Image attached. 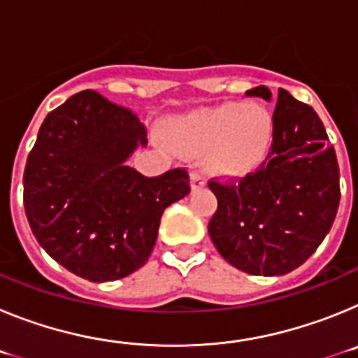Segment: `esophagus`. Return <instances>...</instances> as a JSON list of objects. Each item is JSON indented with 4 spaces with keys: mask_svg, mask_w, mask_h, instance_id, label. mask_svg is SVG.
<instances>
[{
    "mask_svg": "<svg viewBox=\"0 0 358 358\" xmlns=\"http://www.w3.org/2000/svg\"><path fill=\"white\" fill-rule=\"evenodd\" d=\"M204 185H206V182H204V179L201 177V173H192V189H201L204 188Z\"/></svg>",
    "mask_w": 358,
    "mask_h": 358,
    "instance_id": "34e87169",
    "label": "esophagus"
}]
</instances>
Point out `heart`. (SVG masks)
I'll return each mask as SVG.
<instances>
[{"instance_id": "heart-1", "label": "heart", "mask_w": 358, "mask_h": 358, "mask_svg": "<svg viewBox=\"0 0 358 358\" xmlns=\"http://www.w3.org/2000/svg\"><path fill=\"white\" fill-rule=\"evenodd\" d=\"M274 120L265 107L224 102L182 116L170 127V140L186 154L208 152V169L217 176L240 179L267 157Z\"/></svg>"}]
</instances>
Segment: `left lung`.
<instances>
[{
	"label": "left lung",
	"instance_id": "1",
	"mask_svg": "<svg viewBox=\"0 0 358 358\" xmlns=\"http://www.w3.org/2000/svg\"><path fill=\"white\" fill-rule=\"evenodd\" d=\"M248 96L267 102L265 85ZM274 138L260 170L238 185L210 181L218 208L208 224L224 260L252 276H283L321 245L341 199L337 156L315 110L278 91Z\"/></svg>",
	"mask_w": 358,
	"mask_h": 358
}]
</instances>
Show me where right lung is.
<instances>
[{
    "label": "right lung",
    "mask_w": 358,
    "mask_h": 358,
    "mask_svg": "<svg viewBox=\"0 0 358 358\" xmlns=\"http://www.w3.org/2000/svg\"><path fill=\"white\" fill-rule=\"evenodd\" d=\"M147 147L131 110L96 91L53 109L24 166V211L41 248L84 280L115 281L147 264L161 215L189 194L186 170L145 177L127 159Z\"/></svg>",
    "instance_id": "1"
}]
</instances>
